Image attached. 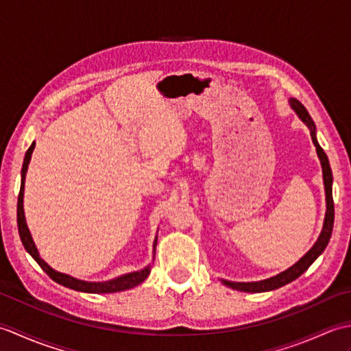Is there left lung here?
Segmentation results:
<instances>
[{
	"label": "left lung",
	"mask_w": 351,
	"mask_h": 351,
	"mask_svg": "<svg viewBox=\"0 0 351 351\" xmlns=\"http://www.w3.org/2000/svg\"><path fill=\"white\" fill-rule=\"evenodd\" d=\"M291 107L295 110V113L300 116L302 121L308 125V128L311 130V137L314 145L317 147V154L319 156V161H322L323 166V180H324V189H326V204H327V210H326V217H324V226L322 234H319V238L317 240V243L314 244L306 255H304L299 263H295L293 267H289L288 270H285L283 273L274 276V278L265 279V280H259V282H230V280H221L225 283L226 287H230L238 291H244V293H264V291H271V289H278L287 283L295 280L299 276H302L304 271L308 270L311 267V264L322 255L324 252L326 245L329 244L330 235H332V229H333V220H335V206H333V197H332V169L329 160H327V155L323 151V147L318 145L317 137H315V125L314 121H312L308 110L303 107V104L300 101H297L294 98L289 99Z\"/></svg>",
	"instance_id": "8db88e82"
}]
</instances>
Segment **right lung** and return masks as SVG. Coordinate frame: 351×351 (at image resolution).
Instances as JSON below:
<instances>
[{
	"label": "right lung",
	"mask_w": 351,
	"mask_h": 351,
	"mask_svg": "<svg viewBox=\"0 0 351 351\" xmlns=\"http://www.w3.org/2000/svg\"><path fill=\"white\" fill-rule=\"evenodd\" d=\"M34 145L36 143L33 141L32 146L28 147V151L25 154V158H24V164H22L21 190H19V196H18V229H19L21 241H22V244H24V247L27 249V252L36 259V263L42 267V270L47 273L52 280H56L57 283H60V285H63V287H68V288L77 289V291H83V293H93V294L117 293V291H125V289H130V288L137 287L138 283L143 282L149 276V273H151V265L143 268V270H140V271L123 274V276H121V278L113 279V280H107V282H84V280H80V279L72 278V276H69V274H63V273H58L56 270H52V268L39 256V252H37L36 245L33 243V238H32V235H29V230L27 228L25 215H24V205H22V202H24L25 173H27V169H28L29 158H32ZM155 244H156V240H155Z\"/></svg>",
	"instance_id": "right-lung-1"
}]
</instances>
